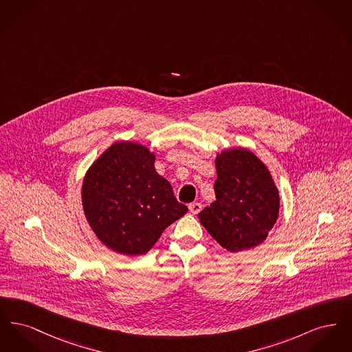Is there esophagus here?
Instances as JSON below:
<instances>
[{"label":"esophagus","instance_id":"esophagus-1","mask_svg":"<svg viewBox=\"0 0 352 352\" xmlns=\"http://www.w3.org/2000/svg\"><path fill=\"white\" fill-rule=\"evenodd\" d=\"M188 210H190V212L191 214H199L201 211V203H198V201H194V203H190L188 204Z\"/></svg>","mask_w":352,"mask_h":352}]
</instances>
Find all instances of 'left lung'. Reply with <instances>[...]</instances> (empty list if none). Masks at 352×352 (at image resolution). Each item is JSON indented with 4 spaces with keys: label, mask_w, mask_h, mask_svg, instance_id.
I'll return each instance as SVG.
<instances>
[{
    "label": "left lung",
    "mask_w": 352,
    "mask_h": 352,
    "mask_svg": "<svg viewBox=\"0 0 352 352\" xmlns=\"http://www.w3.org/2000/svg\"><path fill=\"white\" fill-rule=\"evenodd\" d=\"M215 165L217 201L198 214L201 226L227 251L254 248L277 220L278 190L267 166L252 151H223Z\"/></svg>",
    "instance_id": "8db88e82"
}]
</instances>
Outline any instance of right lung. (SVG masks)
Returning a JSON list of instances; mask_svg holds the SVG:
<instances>
[{
  "label": "right lung",
  "instance_id": "right-lung-1",
  "mask_svg": "<svg viewBox=\"0 0 352 352\" xmlns=\"http://www.w3.org/2000/svg\"><path fill=\"white\" fill-rule=\"evenodd\" d=\"M154 154L133 142L104 151L84 178L82 201L91 228L112 251L144 254L187 207L154 168Z\"/></svg>",
  "mask_w": 352,
  "mask_h": 352
}]
</instances>
